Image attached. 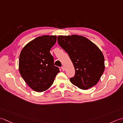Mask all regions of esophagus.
Wrapping results in <instances>:
<instances>
[{
  "mask_svg": "<svg viewBox=\"0 0 123 123\" xmlns=\"http://www.w3.org/2000/svg\"><path fill=\"white\" fill-rule=\"evenodd\" d=\"M62 71H65V67H64V66H62Z\"/></svg>",
  "mask_w": 123,
  "mask_h": 123,
  "instance_id": "1",
  "label": "esophagus"
}]
</instances>
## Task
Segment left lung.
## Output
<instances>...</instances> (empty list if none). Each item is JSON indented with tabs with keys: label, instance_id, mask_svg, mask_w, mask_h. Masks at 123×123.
I'll list each match as a JSON object with an SVG mask.
<instances>
[{
	"label": "left lung",
	"instance_id": "left-lung-1",
	"mask_svg": "<svg viewBox=\"0 0 123 123\" xmlns=\"http://www.w3.org/2000/svg\"><path fill=\"white\" fill-rule=\"evenodd\" d=\"M58 43L68 53L75 74L70 79L74 86L87 90L96 85L105 71V59L96 44L82 36H59Z\"/></svg>",
	"mask_w": 123,
	"mask_h": 123
}]
</instances>
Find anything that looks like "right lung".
Instances as JSON below:
<instances>
[{
  "mask_svg": "<svg viewBox=\"0 0 123 123\" xmlns=\"http://www.w3.org/2000/svg\"><path fill=\"white\" fill-rule=\"evenodd\" d=\"M56 40V36L38 37L27 43L20 53L19 73L35 91L48 89L60 72L58 67L54 66V58L50 53Z\"/></svg>",
  "mask_w": 123,
  "mask_h": 123,
  "instance_id": "1",
  "label": "right lung"
}]
</instances>
